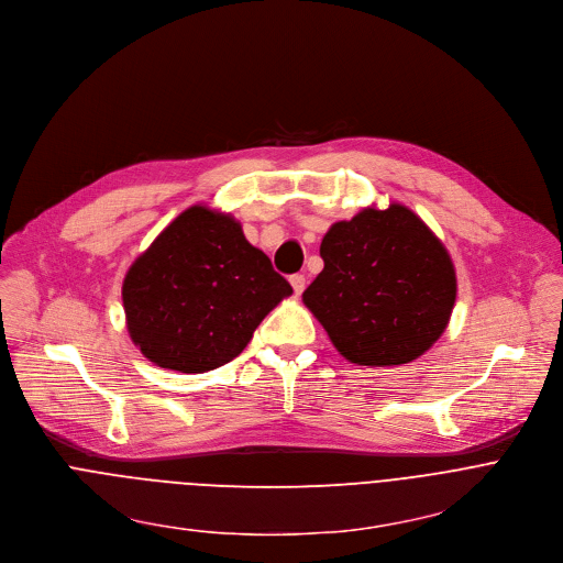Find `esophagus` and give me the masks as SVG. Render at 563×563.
<instances>
[{
  "instance_id": "esophagus-1",
  "label": "esophagus",
  "mask_w": 563,
  "mask_h": 563,
  "mask_svg": "<svg viewBox=\"0 0 563 563\" xmlns=\"http://www.w3.org/2000/svg\"><path fill=\"white\" fill-rule=\"evenodd\" d=\"M290 286H292L295 295H301L303 288H306V277H303V275H292V277H290Z\"/></svg>"
}]
</instances>
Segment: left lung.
<instances>
[{
    "instance_id": "8db88e82",
    "label": "left lung",
    "mask_w": 563,
    "mask_h": 563,
    "mask_svg": "<svg viewBox=\"0 0 563 563\" xmlns=\"http://www.w3.org/2000/svg\"><path fill=\"white\" fill-rule=\"evenodd\" d=\"M322 273L303 306L342 357L394 366L439 340L456 303V268L445 243L407 206H368L322 239Z\"/></svg>"
}]
</instances>
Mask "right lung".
<instances>
[{
	"mask_svg": "<svg viewBox=\"0 0 563 563\" xmlns=\"http://www.w3.org/2000/svg\"><path fill=\"white\" fill-rule=\"evenodd\" d=\"M290 292L230 212L195 203L124 275V324L156 366L203 373L236 357Z\"/></svg>",
	"mask_w": 563,
	"mask_h": 563,
	"instance_id": "add662e5",
	"label": "right lung"
}]
</instances>
